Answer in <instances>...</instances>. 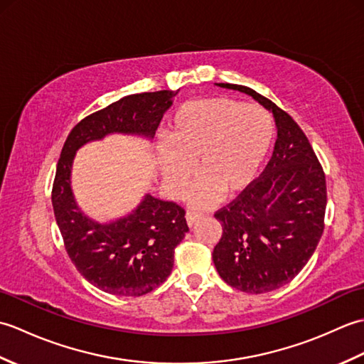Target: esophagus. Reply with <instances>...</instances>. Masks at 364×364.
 Returning a JSON list of instances; mask_svg holds the SVG:
<instances>
[{"instance_id": "1", "label": "esophagus", "mask_w": 364, "mask_h": 364, "mask_svg": "<svg viewBox=\"0 0 364 364\" xmlns=\"http://www.w3.org/2000/svg\"><path fill=\"white\" fill-rule=\"evenodd\" d=\"M200 218H202V214H198V213H196V211H188V213H186V220H188V225H189V227L194 225V223H196Z\"/></svg>"}]
</instances>
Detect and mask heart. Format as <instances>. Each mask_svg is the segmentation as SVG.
<instances>
[{
  "mask_svg": "<svg viewBox=\"0 0 364 364\" xmlns=\"http://www.w3.org/2000/svg\"><path fill=\"white\" fill-rule=\"evenodd\" d=\"M159 166L173 192H181L194 172L202 175L191 191V202L206 208L220 192L236 196L257 178L274 139V122L258 105L213 97L184 103L166 129Z\"/></svg>",
  "mask_w": 364,
  "mask_h": 364,
  "instance_id": "1",
  "label": "heart"
}]
</instances>
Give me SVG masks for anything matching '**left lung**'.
<instances>
[{"label":"left lung","instance_id":"obj_1","mask_svg":"<svg viewBox=\"0 0 364 364\" xmlns=\"http://www.w3.org/2000/svg\"><path fill=\"white\" fill-rule=\"evenodd\" d=\"M218 86L252 95L275 117L277 141L264 172L214 214L222 237L213 252L223 282L242 292H270L288 284L319 244L327 206L326 173L288 112L250 87Z\"/></svg>","mask_w":364,"mask_h":364}]
</instances>
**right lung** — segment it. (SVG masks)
<instances>
[{
  "instance_id": "add662e5",
  "label": "right lung",
  "mask_w": 364,
  "mask_h": 364,
  "mask_svg": "<svg viewBox=\"0 0 364 364\" xmlns=\"http://www.w3.org/2000/svg\"><path fill=\"white\" fill-rule=\"evenodd\" d=\"M178 90L120 98L75 125L60 151L51 202L65 250L89 283L112 296L139 297L167 280L175 247L189 231L186 211L178 203L146 194L127 218L111 223L89 219L76 206L70 188L75 153L84 144L111 133L151 139Z\"/></svg>"
}]
</instances>
